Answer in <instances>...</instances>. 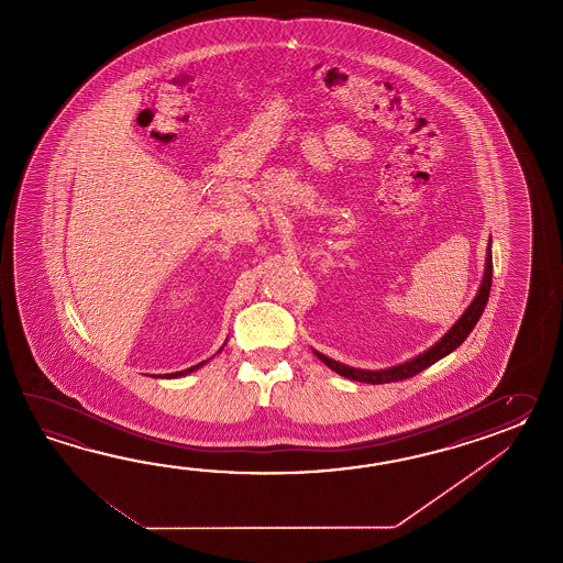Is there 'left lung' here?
I'll use <instances>...</instances> for the list:
<instances>
[{
    "mask_svg": "<svg viewBox=\"0 0 563 563\" xmlns=\"http://www.w3.org/2000/svg\"><path fill=\"white\" fill-rule=\"evenodd\" d=\"M490 279H493V255H490L489 241L483 282H481V287H478L477 296L473 298L465 313L456 320L455 325H453L434 346L429 347L427 352H422L419 356L408 360V362L398 364V366L384 368V371H362V368H352V366H346V364H340V362L328 358V356H323V354L316 352V350H313V354L322 360L328 368H332V371L338 372L340 376L350 378V380H356V383L386 384L412 378L415 374H419V372L424 371V368L432 366L434 362L444 358L446 354H451L455 347L461 346V344L467 340V335L471 334L473 328L477 325L478 318H481V313H483L487 301H489Z\"/></svg>",
    "mask_w": 563,
    "mask_h": 563,
    "instance_id": "8db88e82",
    "label": "left lung"
}]
</instances>
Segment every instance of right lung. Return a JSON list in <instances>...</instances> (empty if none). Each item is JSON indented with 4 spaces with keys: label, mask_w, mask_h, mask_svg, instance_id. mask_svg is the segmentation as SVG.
<instances>
[{
    "label": "right lung",
    "mask_w": 563,
    "mask_h": 563,
    "mask_svg": "<svg viewBox=\"0 0 563 563\" xmlns=\"http://www.w3.org/2000/svg\"><path fill=\"white\" fill-rule=\"evenodd\" d=\"M225 346V344H223ZM223 346L219 347V352L223 350ZM207 362V360H205ZM205 362H199L197 366H191V368H187V371H180V372H173V374H163L161 378H179V376H187V374H191L192 371H197V368H201L203 366Z\"/></svg>",
    "instance_id": "obj_1"
}]
</instances>
